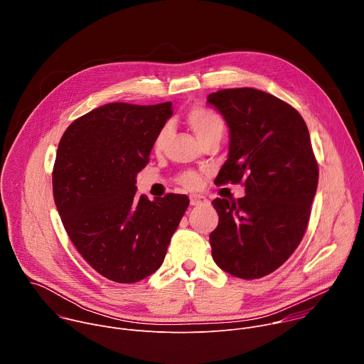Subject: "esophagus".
I'll return each instance as SVG.
<instances>
[{
  "instance_id": "34e87169",
  "label": "esophagus",
  "mask_w": 364,
  "mask_h": 364,
  "mask_svg": "<svg viewBox=\"0 0 364 364\" xmlns=\"http://www.w3.org/2000/svg\"><path fill=\"white\" fill-rule=\"evenodd\" d=\"M207 203H209V200H207L203 196H191L190 197V204L191 205H203V204H207Z\"/></svg>"
}]
</instances>
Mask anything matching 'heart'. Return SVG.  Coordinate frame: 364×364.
<instances>
[{"label": "heart", "mask_w": 364, "mask_h": 364, "mask_svg": "<svg viewBox=\"0 0 364 364\" xmlns=\"http://www.w3.org/2000/svg\"><path fill=\"white\" fill-rule=\"evenodd\" d=\"M186 121L201 142L212 135H218V134L223 135V132H225L223 118L218 112H215L209 108L194 107V108L188 109L186 114ZM168 134H170L168 127H163L157 132V135H155V138H154V149L155 151H160L166 145ZM177 183L187 190H194V188L200 187L201 176L197 174L196 171H186L181 176H178Z\"/></svg>", "instance_id": "1"}]
</instances>
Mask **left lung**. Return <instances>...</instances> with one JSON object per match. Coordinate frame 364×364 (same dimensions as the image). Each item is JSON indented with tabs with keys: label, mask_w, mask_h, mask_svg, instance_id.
<instances>
[{
	"label": "left lung",
	"mask_w": 364,
	"mask_h": 364,
	"mask_svg": "<svg viewBox=\"0 0 364 364\" xmlns=\"http://www.w3.org/2000/svg\"><path fill=\"white\" fill-rule=\"evenodd\" d=\"M230 131L229 157L215 183H242L246 196L215 198L219 225L212 256L225 272L256 279L278 269L298 247L317 191L318 164L296 109L253 87L207 96Z\"/></svg>",
	"instance_id": "obj_1"
}]
</instances>
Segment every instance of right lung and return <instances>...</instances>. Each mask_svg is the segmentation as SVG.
Instances as JSON below:
<instances>
[{
	"mask_svg": "<svg viewBox=\"0 0 364 364\" xmlns=\"http://www.w3.org/2000/svg\"><path fill=\"white\" fill-rule=\"evenodd\" d=\"M171 115V102H112L73 121L59 142L53 196L63 226L85 261L114 282H138L163 265L188 207L184 194L136 196V174Z\"/></svg>",
	"mask_w": 364,
	"mask_h": 364,
	"instance_id": "add662e5",
	"label": "right lung"
}]
</instances>
